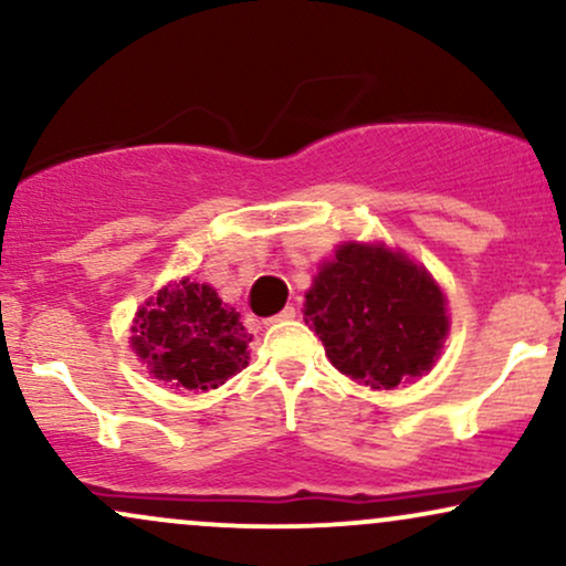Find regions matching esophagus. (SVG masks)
Segmentation results:
<instances>
[{
    "label": "esophagus",
    "mask_w": 566,
    "mask_h": 566,
    "mask_svg": "<svg viewBox=\"0 0 566 566\" xmlns=\"http://www.w3.org/2000/svg\"><path fill=\"white\" fill-rule=\"evenodd\" d=\"M290 319H295V308H292V305H287V308H282L279 311L276 316H269V319H265V324H276V322H290Z\"/></svg>",
    "instance_id": "esophagus-1"
}]
</instances>
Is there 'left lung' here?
<instances>
[{
  "label": "left lung",
  "mask_w": 566,
  "mask_h": 566,
  "mask_svg": "<svg viewBox=\"0 0 566 566\" xmlns=\"http://www.w3.org/2000/svg\"><path fill=\"white\" fill-rule=\"evenodd\" d=\"M303 314L329 361L369 388H396L431 369L450 327L444 295L420 265L365 244H343L322 265Z\"/></svg>",
  "instance_id": "8db88e82"
}]
</instances>
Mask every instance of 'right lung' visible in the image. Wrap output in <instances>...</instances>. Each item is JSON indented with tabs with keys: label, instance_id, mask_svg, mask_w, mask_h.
I'll return each instance as SVG.
<instances>
[{
	"label": "right lung",
	"instance_id": "1",
	"mask_svg": "<svg viewBox=\"0 0 566 566\" xmlns=\"http://www.w3.org/2000/svg\"><path fill=\"white\" fill-rule=\"evenodd\" d=\"M250 340L237 308L220 303L210 284L184 279L140 311L133 348L159 380L210 391L247 367Z\"/></svg>",
	"mask_w": 566,
	"mask_h": 566
}]
</instances>
